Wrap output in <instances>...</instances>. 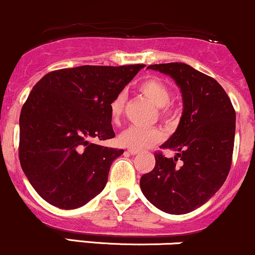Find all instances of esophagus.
Wrapping results in <instances>:
<instances>
[{
	"label": "esophagus",
	"mask_w": 255,
	"mask_h": 255,
	"mask_svg": "<svg viewBox=\"0 0 255 255\" xmlns=\"http://www.w3.org/2000/svg\"><path fill=\"white\" fill-rule=\"evenodd\" d=\"M128 152H129V154H132V155H136V154H139V150H134V149H128Z\"/></svg>",
	"instance_id": "34e87169"
}]
</instances>
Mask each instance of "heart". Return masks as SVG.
<instances>
[{"label":"heart","mask_w":255,"mask_h":255,"mask_svg":"<svg viewBox=\"0 0 255 255\" xmlns=\"http://www.w3.org/2000/svg\"><path fill=\"white\" fill-rule=\"evenodd\" d=\"M138 92L146 98L154 106L157 107L160 119L168 121L172 119L173 110L170 105L172 93L170 88L157 78H146L138 85ZM125 111V95L120 94L110 104V117L117 123ZM163 139V132L160 128L133 127L123 130L119 136V143L128 149L143 150L160 143Z\"/></svg>","instance_id":"obj_1"}]
</instances>
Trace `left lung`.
Masks as SVG:
<instances>
[{
	"label": "left lung",
	"mask_w": 255,
	"mask_h": 255,
	"mask_svg": "<svg viewBox=\"0 0 255 255\" xmlns=\"http://www.w3.org/2000/svg\"><path fill=\"white\" fill-rule=\"evenodd\" d=\"M181 88L183 114L172 136L155 152V167L141 176L140 189L152 205L181 215L205 204L229 176L234 154L236 111L224 88L186 63L151 64ZM182 160L181 166L176 160Z\"/></svg>",
	"instance_id": "1"
}]
</instances>
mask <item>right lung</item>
I'll list each match as a JSON object with an SVG mask.
<instances>
[{"label": "right lung", "mask_w": 255, "mask_h": 255, "mask_svg": "<svg viewBox=\"0 0 255 255\" xmlns=\"http://www.w3.org/2000/svg\"><path fill=\"white\" fill-rule=\"evenodd\" d=\"M144 64L80 66L45 74L20 111L19 161L37 194L77 209L106 186L125 150L96 144L115 136L110 104Z\"/></svg>", "instance_id": "right-lung-1"}]
</instances>
